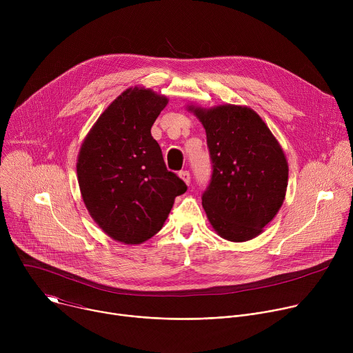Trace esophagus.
I'll use <instances>...</instances> for the list:
<instances>
[{"instance_id": "1", "label": "esophagus", "mask_w": 353, "mask_h": 353, "mask_svg": "<svg viewBox=\"0 0 353 353\" xmlns=\"http://www.w3.org/2000/svg\"><path fill=\"white\" fill-rule=\"evenodd\" d=\"M179 176H180V179L187 184V185H190V181H191V177H190V173L187 172V170H183V172H180L179 173Z\"/></svg>"}]
</instances>
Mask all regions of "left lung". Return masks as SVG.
Wrapping results in <instances>:
<instances>
[{
	"mask_svg": "<svg viewBox=\"0 0 353 353\" xmlns=\"http://www.w3.org/2000/svg\"><path fill=\"white\" fill-rule=\"evenodd\" d=\"M207 132L212 179L203 207L214 230L229 241L257 237L281 210L289 166L264 120L248 106L188 105Z\"/></svg>",
	"mask_w": 353,
	"mask_h": 353,
	"instance_id": "obj_1",
	"label": "left lung"
}]
</instances>
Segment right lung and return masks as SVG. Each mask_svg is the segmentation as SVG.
<instances>
[{
	"instance_id": "right-lung-1",
	"label": "right lung",
	"mask_w": 353,
	"mask_h": 353,
	"mask_svg": "<svg viewBox=\"0 0 353 353\" xmlns=\"http://www.w3.org/2000/svg\"><path fill=\"white\" fill-rule=\"evenodd\" d=\"M169 99L149 88L125 89L99 116L77 159L83 204L108 236L141 244L168 219L174 198L187 185L166 169L150 135Z\"/></svg>"
}]
</instances>
